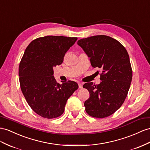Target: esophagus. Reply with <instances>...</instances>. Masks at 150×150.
Listing matches in <instances>:
<instances>
[{
    "label": "esophagus",
    "mask_w": 150,
    "mask_h": 150,
    "mask_svg": "<svg viewBox=\"0 0 150 150\" xmlns=\"http://www.w3.org/2000/svg\"><path fill=\"white\" fill-rule=\"evenodd\" d=\"M79 87L80 88V89L82 88V83L81 82H79Z\"/></svg>",
    "instance_id": "esophagus-1"
}]
</instances>
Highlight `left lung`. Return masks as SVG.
Returning a JSON list of instances; mask_svg holds the SVG:
<instances>
[{
    "instance_id": "8db88e82",
    "label": "left lung",
    "mask_w": 150,
    "mask_h": 150,
    "mask_svg": "<svg viewBox=\"0 0 150 150\" xmlns=\"http://www.w3.org/2000/svg\"><path fill=\"white\" fill-rule=\"evenodd\" d=\"M77 44L90 57L92 67L102 71L100 83L83 86L90 94L84 103L86 112L95 118L109 117L120 108L130 86L132 70L128 52L118 40L103 35L82 38Z\"/></svg>"
}]
</instances>
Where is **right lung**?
Instances as JSON below:
<instances>
[{"mask_svg": "<svg viewBox=\"0 0 150 150\" xmlns=\"http://www.w3.org/2000/svg\"><path fill=\"white\" fill-rule=\"evenodd\" d=\"M77 37L45 36L26 47L19 66L20 87L28 104L43 118H57L64 112L68 99L78 89L76 82L59 84L53 76V67L63 63L65 54Z\"/></svg>", "mask_w": 150, "mask_h": 150, "instance_id": "add662e5", "label": "right lung"}]
</instances>
